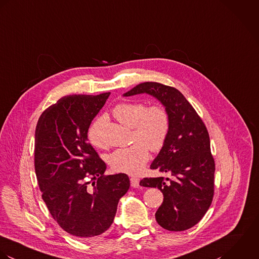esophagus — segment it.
Wrapping results in <instances>:
<instances>
[{"mask_svg": "<svg viewBox=\"0 0 259 259\" xmlns=\"http://www.w3.org/2000/svg\"><path fill=\"white\" fill-rule=\"evenodd\" d=\"M139 178L137 177H131L130 178V182H131V186L134 188H137L139 186Z\"/></svg>", "mask_w": 259, "mask_h": 259, "instance_id": "34e87169", "label": "esophagus"}]
</instances>
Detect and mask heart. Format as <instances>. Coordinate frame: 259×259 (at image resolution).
I'll return each instance as SVG.
<instances>
[{"label":"heart","instance_id":"1","mask_svg":"<svg viewBox=\"0 0 259 259\" xmlns=\"http://www.w3.org/2000/svg\"><path fill=\"white\" fill-rule=\"evenodd\" d=\"M112 113L120 123L132 128V139L139 142L115 150L108 157V162L115 171L137 174L149 159L147 146L151 151H158L163 147L169 132V116L162 106L154 105L146 108L143 103L118 104ZM105 123V117H98L88 131L90 143L98 148L106 146Z\"/></svg>","mask_w":259,"mask_h":259}]
</instances>
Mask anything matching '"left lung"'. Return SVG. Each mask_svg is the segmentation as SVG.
Here are the masks:
<instances>
[{
	"label": "left lung",
	"instance_id": "obj_1",
	"mask_svg": "<svg viewBox=\"0 0 259 259\" xmlns=\"http://www.w3.org/2000/svg\"><path fill=\"white\" fill-rule=\"evenodd\" d=\"M148 94L169 116L166 141L150 165L173 179L144 178L140 185L157 187L164 199L156 211L158 224L169 231H183L197 224L211 205L214 193V159L206 127L181 92L156 82L141 83L124 97Z\"/></svg>",
	"mask_w": 259,
	"mask_h": 259
}]
</instances>
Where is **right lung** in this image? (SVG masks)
Here are the masks:
<instances>
[{
    "label": "right lung",
    "mask_w": 259,
    "mask_h": 259,
    "mask_svg": "<svg viewBox=\"0 0 259 259\" xmlns=\"http://www.w3.org/2000/svg\"><path fill=\"white\" fill-rule=\"evenodd\" d=\"M110 93L70 95L46 109L35 132V170L42 198L68 233L97 238L109 229L130 187L124 173L104 175L106 164L88 142L92 120Z\"/></svg>",
    "instance_id": "obj_1"
}]
</instances>
